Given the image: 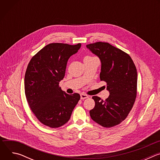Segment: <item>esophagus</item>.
Masks as SVG:
<instances>
[{
  "label": "esophagus",
  "instance_id": "34e87169",
  "mask_svg": "<svg viewBox=\"0 0 160 160\" xmlns=\"http://www.w3.org/2000/svg\"><path fill=\"white\" fill-rule=\"evenodd\" d=\"M88 98V96L87 95L85 94H80V98H81V99H82V100H83V99H86V98Z\"/></svg>",
  "mask_w": 160,
  "mask_h": 160
}]
</instances>
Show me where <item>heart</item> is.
I'll use <instances>...</instances> for the list:
<instances>
[{
  "label": "heart",
  "mask_w": 160,
  "mask_h": 160,
  "mask_svg": "<svg viewBox=\"0 0 160 160\" xmlns=\"http://www.w3.org/2000/svg\"><path fill=\"white\" fill-rule=\"evenodd\" d=\"M87 57H90V56H87Z\"/></svg>",
  "instance_id": "heart-1"
}]
</instances>
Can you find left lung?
<instances>
[{
    "mask_svg": "<svg viewBox=\"0 0 160 160\" xmlns=\"http://www.w3.org/2000/svg\"><path fill=\"white\" fill-rule=\"evenodd\" d=\"M101 62L100 79L107 83L109 97L103 101L93 96L94 108L90 116L100 125L110 128L122 122L135 101L138 73L130 56L107 42H98L86 45Z\"/></svg>",
    "mask_w": 160,
    "mask_h": 160,
    "instance_id": "left-lung-1",
    "label": "left lung"
}]
</instances>
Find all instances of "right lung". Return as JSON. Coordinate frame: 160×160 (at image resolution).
<instances>
[{
    "mask_svg": "<svg viewBox=\"0 0 160 160\" xmlns=\"http://www.w3.org/2000/svg\"><path fill=\"white\" fill-rule=\"evenodd\" d=\"M80 47V43H49L33 56L27 66L25 76L27 102L37 119L51 128L67 123L80 99L79 94H68L59 86L68 59Z\"/></svg>",
    "mask_w": 160,
    "mask_h": 160,
    "instance_id": "1",
    "label": "right lung"
}]
</instances>
